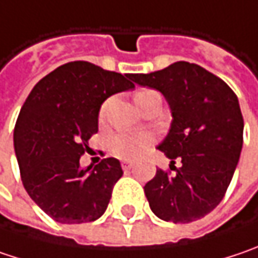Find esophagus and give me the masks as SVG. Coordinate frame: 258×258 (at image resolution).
I'll use <instances>...</instances> for the list:
<instances>
[{"mask_svg":"<svg viewBox=\"0 0 258 258\" xmlns=\"http://www.w3.org/2000/svg\"><path fill=\"white\" fill-rule=\"evenodd\" d=\"M121 165H122V169H124V171H128V169L133 168V165H134V163H133L131 160H122V163H121Z\"/></svg>","mask_w":258,"mask_h":258,"instance_id":"esophagus-1","label":"esophagus"}]
</instances>
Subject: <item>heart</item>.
Wrapping results in <instances>:
<instances>
[{"label": "heart", "mask_w": 258, "mask_h": 258, "mask_svg": "<svg viewBox=\"0 0 258 258\" xmlns=\"http://www.w3.org/2000/svg\"><path fill=\"white\" fill-rule=\"evenodd\" d=\"M156 95L155 90L152 89H142L136 93V103L140 102L142 99ZM109 106V100H106L99 111V119L103 121L106 111ZM152 143V137L149 134H127V133H119L112 136L108 140V150L119 159H134L137 156H140L143 153L146 147H149Z\"/></svg>", "instance_id": "obj_1"}]
</instances>
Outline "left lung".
Masks as SVG:
<instances>
[{"label":"left lung","mask_w":258,"mask_h":258,"mask_svg":"<svg viewBox=\"0 0 258 258\" xmlns=\"http://www.w3.org/2000/svg\"><path fill=\"white\" fill-rule=\"evenodd\" d=\"M130 79L159 90L172 114L158 149L175 172L158 169L144 185L152 212L174 223L205 218L222 202L241 155L244 119L236 95L218 76L185 61Z\"/></svg>","instance_id":"obj_1"}]
</instances>
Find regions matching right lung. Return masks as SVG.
I'll return each instance as SVG.
<instances>
[{
    "mask_svg": "<svg viewBox=\"0 0 258 258\" xmlns=\"http://www.w3.org/2000/svg\"><path fill=\"white\" fill-rule=\"evenodd\" d=\"M130 74L87 61L67 62L39 80L14 127V150L27 194L53 220L84 223L99 219L122 176L119 160L80 166L89 139L98 133L100 105L134 89Z\"/></svg>",
    "mask_w": 258,
    "mask_h": 258,
    "instance_id": "1",
    "label": "right lung"
}]
</instances>
